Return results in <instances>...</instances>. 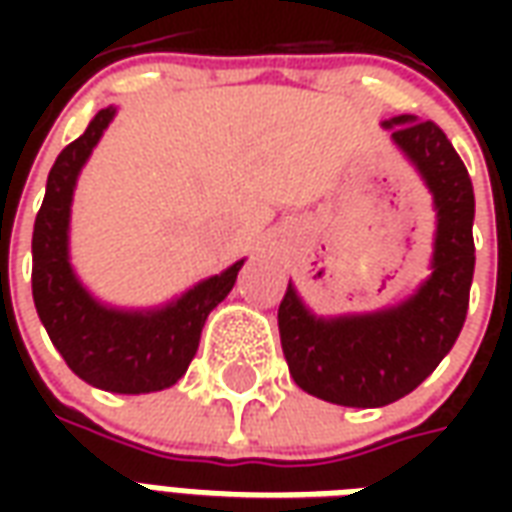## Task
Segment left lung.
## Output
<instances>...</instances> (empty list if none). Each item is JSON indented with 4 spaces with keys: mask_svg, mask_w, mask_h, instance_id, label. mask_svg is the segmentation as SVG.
I'll list each match as a JSON object with an SVG mask.
<instances>
[{
    "mask_svg": "<svg viewBox=\"0 0 512 512\" xmlns=\"http://www.w3.org/2000/svg\"><path fill=\"white\" fill-rule=\"evenodd\" d=\"M433 191L439 227L433 274L392 310L323 321L296 290L279 301V340L293 381L337 406L376 408L414 392L458 340L474 274V191L461 156L433 120L384 123Z\"/></svg>",
    "mask_w": 512,
    "mask_h": 512,
    "instance_id": "obj_1",
    "label": "left lung"
}]
</instances>
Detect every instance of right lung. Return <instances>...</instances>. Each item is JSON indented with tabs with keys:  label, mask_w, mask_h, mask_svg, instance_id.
<instances>
[{
	"label": "right lung",
	"mask_w": 512,
	"mask_h": 512,
	"mask_svg": "<svg viewBox=\"0 0 512 512\" xmlns=\"http://www.w3.org/2000/svg\"><path fill=\"white\" fill-rule=\"evenodd\" d=\"M112 117V106L101 109L51 167L32 233V299L51 343L76 376L106 392L142 395L167 389L189 370L205 318L233 290L244 260L158 312L106 310L76 282L68 263L73 186Z\"/></svg>",
	"instance_id": "right-lung-1"
}]
</instances>
